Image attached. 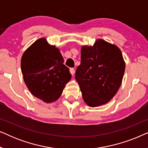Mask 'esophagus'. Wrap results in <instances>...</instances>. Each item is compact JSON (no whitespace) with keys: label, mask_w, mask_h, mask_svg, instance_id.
Instances as JSON below:
<instances>
[{"label":"esophagus","mask_w":148,"mask_h":148,"mask_svg":"<svg viewBox=\"0 0 148 148\" xmlns=\"http://www.w3.org/2000/svg\"><path fill=\"white\" fill-rule=\"evenodd\" d=\"M70 73H71L72 75H73L75 74V71L73 68H70Z\"/></svg>","instance_id":"1"}]
</instances>
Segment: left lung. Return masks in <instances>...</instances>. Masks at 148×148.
Listing matches in <instances>:
<instances>
[{
  "instance_id": "left-lung-1",
  "label": "left lung",
  "mask_w": 148,
  "mask_h": 148,
  "mask_svg": "<svg viewBox=\"0 0 148 148\" xmlns=\"http://www.w3.org/2000/svg\"><path fill=\"white\" fill-rule=\"evenodd\" d=\"M125 69L121 50L102 39L93 46H84L75 79L84 100L96 107L108 102L120 88Z\"/></svg>"
}]
</instances>
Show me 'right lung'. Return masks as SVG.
Returning <instances> with one entry per match:
<instances>
[{
  "instance_id": "add662e5",
  "label": "right lung",
  "mask_w": 148,
  "mask_h": 148,
  "mask_svg": "<svg viewBox=\"0 0 148 148\" xmlns=\"http://www.w3.org/2000/svg\"><path fill=\"white\" fill-rule=\"evenodd\" d=\"M58 48L40 38L24 52L21 60L23 79L29 92L46 103L58 100L71 79Z\"/></svg>"
}]
</instances>
